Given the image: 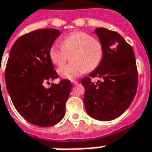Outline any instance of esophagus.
Returning a JSON list of instances; mask_svg holds the SVG:
<instances>
[{
    "label": "esophagus",
    "mask_w": 152,
    "mask_h": 152,
    "mask_svg": "<svg viewBox=\"0 0 152 152\" xmlns=\"http://www.w3.org/2000/svg\"><path fill=\"white\" fill-rule=\"evenodd\" d=\"M71 83H73V84H77L78 82L77 80H75V79H72V80H71Z\"/></svg>",
    "instance_id": "obj_1"
}]
</instances>
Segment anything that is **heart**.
I'll list each match as a JSON object with an SVG mask.
<instances>
[{
	"instance_id": "1",
	"label": "heart",
	"mask_w": 152,
	"mask_h": 152,
	"mask_svg": "<svg viewBox=\"0 0 152 152\" xmlns=\"http://www.w3.org/2000/svg\"><path fill=\"white\" fill-rule=\"evenodd\" d=\"M70 54L72 63L60 67L58 73L62 78L72 79L97 69L104 57V46L101 41L88 32L75 31L64 37L61 46L54 44L48 52L51 62L58 67L66 62Z\"/></svg>"
}]
</instances>
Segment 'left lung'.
I'll return each mask as SVG.
<instances>
[{
  "label": "left lung",
  "mask_w": 152,
  "mask_h": 152,
  "mask_svg": "<svg viewBox=\"0 0 152 152\" xmlns=\"http://www.w3.org/2000/svg\"><path fill=\"white\" fill-rule=\"evenodd\" d=\"M95 32L104 46V57L89 77L81 80L85 88L83 104L90 116L109 121L121 115L135 97L137 67L132 47L118 32L103 27ZM95 77L102 80L93 83Z\"/></svg>",
  "instance_id": "obj_1"
}]
</instances>
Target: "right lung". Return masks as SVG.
I'll list each match as a JSON object with an SVG mask.
<instances>
[{
	"label": "right lung",
	"mask_w": 152,
	"mask_h": 152,
	"mask_svg": "<svg viewBox=\"0 0 152 152\" xmlns=\"http://www.w3.org/2000/svg\"><path fill=\"white\" fill-rule=\"evenodd\" d=\"M59 30L43 28L20 37L10 51L5 72L7 88L19 114L35 126L48 127L65 115L72 88L69 79L46 88L43 83L58 78L48 56Z\"/></svg>",
	"instance_id": "obj_1"
}]
</instances>
